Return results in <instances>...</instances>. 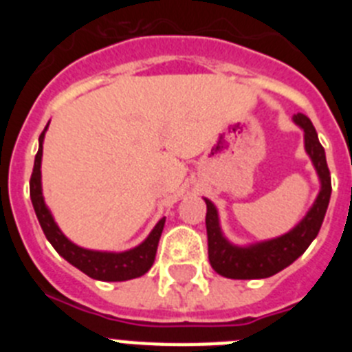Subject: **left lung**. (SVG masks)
Segmentation results:
<instances>
[{
  "label": "left lung",
  "mask_w": 352,
  "mask_h": 352,
  "mask_svg": "<svg viewBox=\"0 0 352 352\" xmlns=\"http://www.w3.org/2000/svg\"><path fill=\"white\" fill-rule=\"evenodd\" d=\"M294 123L301 126L305 132V151L309 153L317 176L321 179V190L316 203L305 214L303 220L291 231L278 238L261 241V243L248 245V247H236L229 243L222 234L219 222V211L214 204L206 201V232H208V257L211 268L219 275L234 278V280H252V278H268L275 273L282 272L303 254L309 245L316 239L321 229L326 210L331 195V176H329L328 164H326L324 148L319 142L317 132L312 121L305 114H294Z\"/></svg>",
  "instance_id": "left-lung-1"
}]
</instances>
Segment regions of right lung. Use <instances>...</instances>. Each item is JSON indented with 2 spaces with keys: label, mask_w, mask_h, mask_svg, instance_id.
<instances>
[{
  "label": "right lung",
  "mask_w": 352,
  "mask_h": 352,
  "mask_svg": "<svg viewBox=\"0 0 352 352\" xmlns=\"http://www.w3.org/2000/svg\"><path fill=\"white\" fill-rule=\"evenodd\" d=\"M47 126L40 133L38 153L35 157V166H33V173H31L30 179V197L33 208H35L40 227H42L45 238L49 239V243L72 266H76L77 270H80V272L95 278V280L123 282L142 276L155 263L157 247L158 241H160L162 231H164L166 217L158 220V223L153 227V231L149 232L148 238L139 247L132 248V250L98 252L88 250V248L77 247L76 243H72L70 239L60 231V227L56 226L54 219H52L49 208L45 206V201H43L42 195V173H40V166H42V142L43 138H45Z\"/></svg>",
  "instance_id": "right-lung-1"
}]
</instances>
